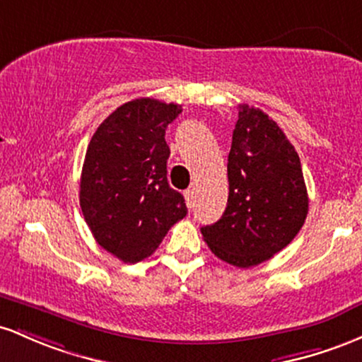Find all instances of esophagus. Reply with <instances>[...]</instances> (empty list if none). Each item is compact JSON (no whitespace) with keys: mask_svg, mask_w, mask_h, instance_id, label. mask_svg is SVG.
Listing matches in <instances>:
<instances>
[{"mask_svg":"<svg viewBox=\"0 0 362 362\" xmlns=\"http://www.w3.org/2000/svg\"><path fill=\"white\" fill-rule=\"evenodd\" d=\"M185 198H186V205H188V209H193L194 202H197V193H194V189H188V192L185 193Z\"/></svg>","mask_w":362,"mask_h":362,"instance_id":"esophagus-1","label":"esophagus"}]
</instances>
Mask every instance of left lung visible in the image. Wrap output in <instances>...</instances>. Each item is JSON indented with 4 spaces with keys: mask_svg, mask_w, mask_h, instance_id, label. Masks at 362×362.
<instances>
[{
    "mask_svg": "<svg viewBox=\"0 0 362 362\" xmlns=\"http://www.w3.org/2000/svg\"><path fill=\"white\" fill-rule=\"evenodd\" d=\"M226 212L202 227L215 257L239 269L267 262L301 230L308 192L301 160L269 115L239 105L227 159Z\"/></svg>",
    "mask_w": 362,
    "mask_h": 362,
    "instance_id": "1",
    "label": "left lung"
}]
</instances>
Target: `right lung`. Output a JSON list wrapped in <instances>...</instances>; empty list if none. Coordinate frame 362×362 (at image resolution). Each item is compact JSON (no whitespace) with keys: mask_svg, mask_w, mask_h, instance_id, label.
<instances>
[{"mask_svg":"<svg viewBox=\"0 0 362 362\" xmlns=\"http://www.w3.org/2000/svg\"><path fill=\"white\" fill-rule=\"evenodd\" d=\"M182 111L150 97L109 115L88 144L80 206L95 241L124 263L148 258L185 217V198L168 182L165 128Z\"/></svg>","mask_w":362,"mask_h":362,"instance_id":"add662e5","label":"right lung"}]
</instances>
